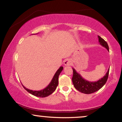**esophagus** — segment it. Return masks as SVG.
Masks as SVG:
<instances>
[{
	"label": "esophagus",
	"mask_w": 122,
	"mask_h": 122,
	"mask_svg": "<svg viewBox=\"0 0 122 122\" xmlns=\"http://www.w3.org/2000/svg\"><path fill=\"white\" fill-rule=\"evenodd\" d=\"M71 64V61L69 59H66L64 61V65L65 66H70Z\"/></svg>",
	"instance_id": "obj_1"
}]
</instances>
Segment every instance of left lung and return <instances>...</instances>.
<instances>
[{"label":"left lung","mask_w":122,"mask_h":122,"mask_svg":"<svg viewBox=\"0 0 122 122\" xmlns=\"http://www.w3.org/2000/svg\"><path fill=\"white\" fill-rule=\"evenodd\" d=\"M98 37L99 44L101 46H102L103 47L106 48L109 51V46H108L107 43L101 36H98ZM72 69L73 71L72 81L75 88L78 91H79L80 92L86 94L96 92L103 87V86L106 84L107 81L109 71V69L106 74H105V76L101 79L98 80V81H86L81 76V74L76 72L74 68H72Z\"/></svg>","instance_id":"obj_1"}]
</instances>
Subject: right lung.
I'll use <instances>...</instances> for the list:
<instances>
[{"mask_svg":"<svg viewBox=\"0 0 122 122\" xmlns=\"http://www.w3.org/2000/svg\"><path fill=\"white\" fill-rule=\"evenodd\" d=\"M63 66H61L59 69H58V71H56V73H55L54 76H53L52 80H51V83L48 84V86L41 91H33V90H30L29 89H27L25 86L22 85L23 87L26 91L28 92L29 93H30L31 94L33 95V96L38 97H41L44 98L46 97L49 96V95L54 92L56 91V87H57L58 85V78H59V76L60 73L61 72V71H63Z\"/></svg>","mask_w":122,"mask_h":122,"instance_id":"right-lung-1","label":"right lung"}]
</instances>
